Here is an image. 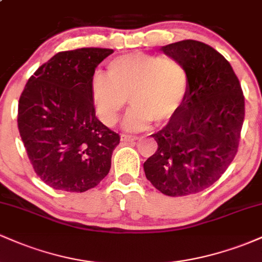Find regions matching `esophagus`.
I'll list each match as a JSON object with an SVG mask.
<instances>
[{"label": "esophagus", "instance_id": "obj_1", "mask_svg": "<svg viewBox=\"0 0 262 262\" xmlns=\"http://www.w3.org/2000/svg\"><path fill=\"white\" fill-rule=\"evenodd\" d=\"M138 139H139V138L135 137V135H129V134H122L121 135V140L122 141H135Z\"/></svg>", "mask_w": 262, "mask_h": 262}]
</instances>
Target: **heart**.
Listing matches in <instances>:
<instances>
[{"label":"heart","instance_id":"heart-1","mask_svg":"<svg viewBox=\"0 0 262 262\" xmlns=\"http://www.w3.org/2000/svg\"><path fill=\"white\" fill-rule=\"evenodd\" d=\"M107 70L108 75L93 74L91 97L98 118L108 127L116 124L128 97L133 108L123 125L140 130L152 121L171 118L187 93V71L172 56L132 53L113 59Z\"/></svg>","mask_w":262,"mask_h":262}]
</instances>
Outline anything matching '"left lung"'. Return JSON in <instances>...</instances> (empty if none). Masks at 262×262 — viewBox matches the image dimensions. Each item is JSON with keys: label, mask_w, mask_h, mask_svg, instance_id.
<instances>
[{"label": "left lung", "mask_w": 262, "mask_h": 262, "mask_svg": "<svg viewBox=\"0 0 262 262\" xmlns=\"http://www.w3.org/2000/svg\"><path fill=\"white\" fill-rule=\"evenodd\" d=\"M160 50L182 62L188 89L169 123L151 134L158 150L144 162V171L161 193L188 196L218 181L235 158L244 96L229 61L209 45L187 39Z\"/></svg>", "instance_id": "8db88e82"}]
</instances>
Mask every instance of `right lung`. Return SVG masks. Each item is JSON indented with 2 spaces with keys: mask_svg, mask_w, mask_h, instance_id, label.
<instances>
[{
  "mask_svg": "<svg viewBox=\"0 0 262 262\" xmlns=\"http://www.w3.org/2000/svg\"><path fill=\"white\" fill-rule=\"evenodd\" d=\"M113 53L60 52L29 77L18 102V129L33 169L54 189L85 192L108 175L121 137L96 117L91 79Z\"/></svg>",
  "mask_w": 262,
  "mask_h": 262,
  "instance_id": "right-lung-1",
  "label": "right lung"
}]
</instances>
